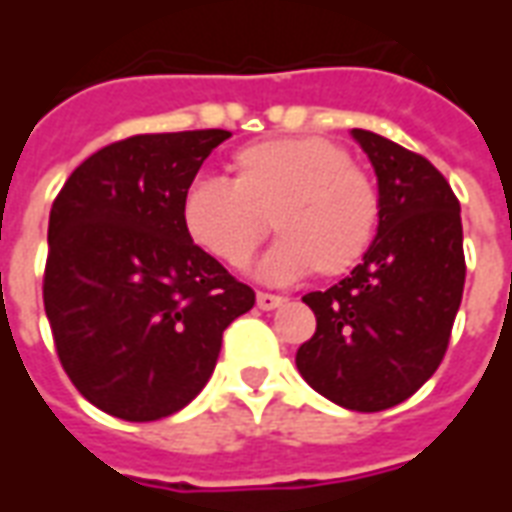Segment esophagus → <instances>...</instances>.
<instances>
[{"instance_id":"1","label":"esophagus","mask_w":512,"mask_h":512,"mask_svg":"<svg viewBox=\"0 0 512 512\" xmlns=\"http://www.w3.org/2000/svg\"><path fill=\"white\" fill-rule=\"evenodd\" d=\"M282 296H274V293H257V307L260 310H277L282 307Z\"/></svg>"}]
</instances>
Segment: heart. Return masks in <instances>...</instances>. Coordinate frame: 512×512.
I'll list each match as a JSON object with an SVG mask.
<instances>
[{"label":"heart","mask_w":512,"mask_h":512,"mask_svg":"<svg viewBox=\"0 0 512 512\" xmlns=\"http://www.w3.org/2000/svg\"><path fill=\"white\" fill-rule=\"evenodd\" d=\"M381 219V197L365 169L326 136H288L241 147L233 180L194 178L180 197V224L202 252L241 268L268 235L279 241L257 274L290 282L337 279L362 263Z\"/></svg>","instance_id":"obj_1"}]
</instances>
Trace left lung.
<instances>
[{"label":"left lung","instance_id":"left-lung-1","mask_svg":"<svg viewBox=\"0 0 512 512\" xmlns=\"http://www.w3.org/2000/svg\"><path fill=\"white\" fill-rule=\"evenodd\" d=\"M378 178L381 219L362 263L304 296L315 334L296 351L304 381L351 411H384L444 359L466 279L461 202L428 158L354 128Z\"/></svg>","mask_w":512,"mask_h":512}]
</instances>
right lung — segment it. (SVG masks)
Wrapping results in <instances>:
<instances>
[{
  "label": "right lung",
  "mask_w": 512,
  "mask_h": 512,
  "mask_svg": "<svg viewBox=\"0 0 512 512\" xmlns=\"http://www.w3.org/2000/svg\"><path fill=\"white\" fill-rule=\"evenodd\" d=\"M222 128L139 134L73 169L49 216L43 304L57 356L93 406L153 422L208 384L255 290L191 244L180 197Z\"/></svg>",
  "instance_id": "add662e5"
}]
</instances>
